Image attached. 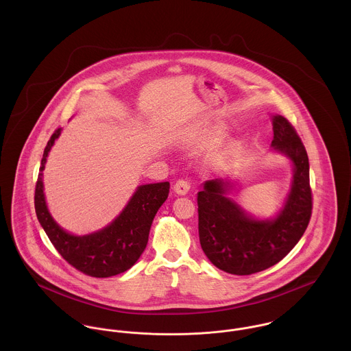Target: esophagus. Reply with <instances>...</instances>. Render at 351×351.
<instances>
[{
  "mask_svg": "<svg viewBox=\"0 0 351 351\" xmlns=\"http://www.w3.org/2000/svg\"><path fill=\"white\" fill-rule=\"evenodd\" d=\"M189 191H191V184L188 181H185V180H178L174 184V192L178 196H185Z\"/></svg>",
  "mask_w": 351,
  "mask_h": 351,
  "instance_id": "34e87169",
  "label": "esophagus"
}]
</instances>
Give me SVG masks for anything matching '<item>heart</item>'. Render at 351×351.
I'll use <instances>...</instances> for the list:
<instances>
[{"label":"heart","mask_w":351,"mask_h":351,"mask_svg":"<svg viewBox=\"0 0 351 351\" xmlns=\"http://www.w3.org/2000/svg\"><path fill=\"white\" fill-rule=\"evenodd\" d=\"M223 135H224L223 130H216V131L212 134V138L219 139V138H221ZM224 152H226V156H228V158H237V156L239 155V147H238L237 145H230V146L226 147Z\"/></svg>","instance_id":"heart-1"}]
</instances>
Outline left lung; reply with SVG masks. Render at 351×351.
Here are the masks:
<instances>
[{
  "mask_svg": "<svg viewBox=\"0 0 351 351\" xmlns=\"http://www.w3.org/2000/svg\"><path fill=\"white\" fill-rule=\"evenodd\" d=\"M271 152L292 165L289 192L273 217H256L228 195L230 180H210L197 193L201 249L220 270L237 276L262 271L280 262L300 241L311 219L309 162L289 121L271 114Z\"/></svg>",
  "mask_w": 351,
  "mask_h": 351,
  "instance_id": "left-lung-1",
  "label": "left lung"
}]
</instances>
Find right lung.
Here are the masks:
<instances>
[{
  "mask_svg": "<svg viewBox=\"0 0 351 351\" xmlns=\"http://www.w3.org/2000/svg\"><path fill=\"white\" fill-rule=\"evenodd\" d=\"M60 132L62 128L52 134L40 162L35 191L38 220L53 247L80 271L97 278L120 274L132 267L146 249L152 220L169 196L170 184L166 181L139 185L108 226L85 235L71 234L52 217L43 184V170Z\"/></svg>",
  "mask_w": 351,
  "mask_h": 351,
  "instance_id": "obj_1",
  "label": "right lung"
}]
</instances>
